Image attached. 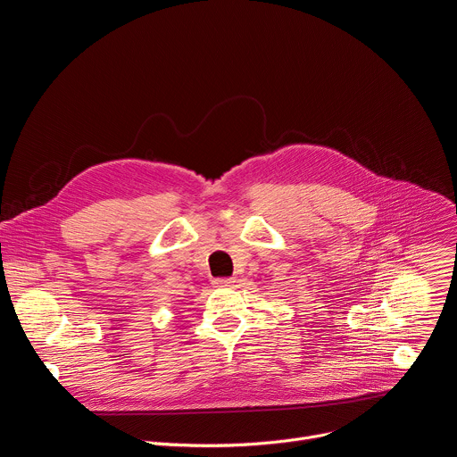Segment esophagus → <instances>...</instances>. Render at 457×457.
Masks as SVG:
<instances>
[{
  "instance_id": "obj_1",
  "label": "esophagus",
  "mask_w": 457,
  "mask_h": 457,
  "mask_svg": "<svg viewBox=\"0 0 457 457\" xmlns=\"http://www.w3.org/2000/svg\"><path fill=\"white\" fill-rule=\"evenodd\" d=\"M234 283H236L234 278H218L212 281V285L218 288H230V287H234Z\"/></svg>"
}]
</instances>
